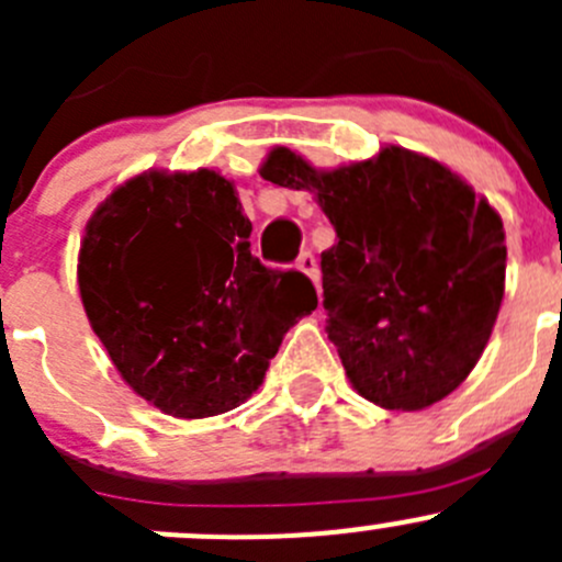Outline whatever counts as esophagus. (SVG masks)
I'll list each match as a JSON object with an SVG mask.
<instances>
[{
    "mask_svg": "<svg viewBox=\"0 0 562 562\" xmlns=\"http://www.w3.org/2000/svg\"><path fill=\"white\" fill-rule=\"evenodd\" d=\"M296 269H299V271H304V274H307L310 280L315 282V285H317V282H321V269H317V260H315V255L310 252V249H307V252L299 255Z\"/></svg>",
    "mask_w": 562,
    "mask_h": 562,
    "instance_id": "esophagus-1",
    "label": "esophagus"
}]
</instances>
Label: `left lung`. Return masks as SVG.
I'll return each mask as SVG.
<instances>
[{"mask_svg": "<svg viewBox=\"0 0 562 562\" xmlns=\"http://www.w3.org/2000/svg\"><path fill=\"white\" fill-rule=\"evenodd\" d=\"M260 176L313 192L337 231L321 255L323 310L353 389L389 411L449 396L484 353L506 288V231L490 201L402 146L334 171L277 146Z\"/></svg>", "mask_w": 562, "mask_h": 562, "instance_id": "left-lung-1", "label": "left lung"}]
</instances>
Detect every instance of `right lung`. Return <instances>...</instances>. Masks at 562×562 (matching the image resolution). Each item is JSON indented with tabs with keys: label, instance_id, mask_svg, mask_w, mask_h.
<instances>
[{
	"label": "right lung",
	"instance_id": "1",
	"mask_svg": "<svg viewBox=\"0 0 562 562\" xmlns=\"http://www.w3.org/2000/svg\"><path fill=\"white\" fill-rule=\"evenodd\" d=\"M217 171H146L111 192L78 252V288L113 367L176 418L234 411L288 328L317 307L302 271L266 269Z\"/></svg>",
	"mask_w": 562,
	"mask_h": 562
}]
</instances>
